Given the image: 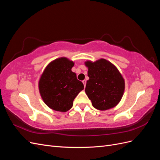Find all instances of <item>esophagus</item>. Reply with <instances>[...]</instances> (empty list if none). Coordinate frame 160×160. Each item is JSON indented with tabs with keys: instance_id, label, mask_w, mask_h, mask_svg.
Listing matches in <instances>:
<instances>
[{
	"instance_id": "34e87169",
	"label": "esophagus",
	"mask_w": 160,
	"mask_h": 160,
	"mask_svg": "<svg viewBox=\"0 0 160 160\" xmlns=\"http://www.w3.org/2000/svg\"><path fill=\"white\" fill-rule=\"evenodd\" d=\"M82 82H83V85H84V87L85 88V86H86V81H85V80H83Z\"/></svg>"
}]
</instances>
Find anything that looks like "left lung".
<instances>
[{"mask_svg": "<svg viewBox=\"0 0 160 160\" xmlns=\"http://www.w3.org/2000/svg\"><path fill=\"white\" fill-rule=\"evenodd\" d=\"M88 68L85 93L97 109L105 111L115 107L125 91V80L117 67L109 61H87Z\"/></svg>", "mask_w": 160, "mask_h": 160, "instance_id": "8db88e82", "label": "left lung"}]
</instances>
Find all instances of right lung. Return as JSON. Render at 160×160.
Returning a JSON list of instances; mask_svg holds the SVG:
<instances>
[{"label": "right lung", "mask_w": 160, "mask_h": 160, "mask_svg": "<svg viewBox=\"0 0 160 160\" xmlns=\"http://www.w3.org/2000/svg\"><path fill=\"white\" fill-rule=\"evenodd\" d=\"M74 62L67 57L53 60L45 67L38 81V89L44 103L49 108L66 112L73 100L84 89L81 81L71 71Z\"/></svg>", "instance_id": "obj_1"}]
</instances>
